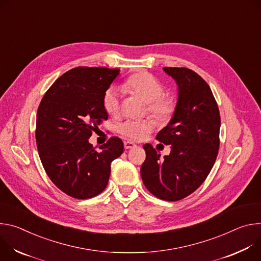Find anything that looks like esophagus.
I'll return each instance as SVG.
<instances>
[{
	"label": "esophagus",
	"mask_w": 261,
	"mask_h": 261,
	"mask_svg": "<svg viewBox=\"0 0 261 261\" xmlns=\"http://www.w3.org/2000/svg\"><path fill=\"white\" fill-rule=\"evenodd\" d=\"M136 147V144L132 141H125L124 142V148L125 149H130V148H134Z\"/></svg>",
	"instance_id": "1"
}]
</instances>
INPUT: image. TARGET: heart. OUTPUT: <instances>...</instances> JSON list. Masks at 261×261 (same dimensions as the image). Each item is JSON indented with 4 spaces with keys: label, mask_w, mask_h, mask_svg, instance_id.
<instances>
[{
    "label": "heart",
    "mask_w": 261,
    "mask_h": 261,
    "mask_svg": "<svg viewBox=\"0 0 261 261\" xmlns=\"http://www.w3.org/2000/svg\"><path fill=\"white\" fill-rule=\"evenodd\" d=\"M122 90L130 92L142 101L147 103L148 112L159 119H166L173 113L174 102L164 95V86L154 76L147 72H139L132 75L123 85ZM103 107L110 115H116L120 110L119 93L110 89L103 97ZM153 123L150 120L127 121L119 126V132L133 139L143 140L152 130Z\"/></svg>",
    "instance_id": "heart-1"
}]
</instances>
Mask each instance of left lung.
<instances>
[{
    "mask_svg": "<svg viewBox=\"0 0 261 261\" xmlns=\"http://www.w3.org/2000/svg\"><path fill=\"white\" fill-rule=\"evenodd\" d=\"M163 69L178 90L172 117L156 135V140L171 145V152L161 160L145 144L141 177L155 197L177 201L195 192L210 174L218 155L221 118L210 86L199 74L185 67Z\"/></svg>",
    "mask_w": 261,
    "mask_h": 261,
    "instance_id": "1",
    "label": "left lung"
}]
</instances>
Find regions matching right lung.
Wrapping results in <instances>:
<instances>
[{"label":"right lung","instance_id":"add662e5","mask_svg":"<svg viewBox=\"0 0 261 261\" xmlns=\"http://www.w3.org/2000/svg\"><path fill=\"white\" fill-rule=\"evenodd\" d=\"M120 69L76 67L50 86L37 111L36 143L50 180L65 194L88 199L107 187L111 163L123 152V142L111 138L94 150L89 138L108 119L103 97Z\"/></svg>","mask_w":261,"mask_h":261}]
</instances>
